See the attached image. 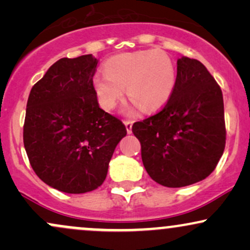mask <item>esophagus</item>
Instances as JSON below:
<instances>
[{
    "mask_svg": "<svg viewBox=\"0 0 250 250\" xmlns=\"http://www.w3.org/2000/svg\"><path fill=\"white\" fill-rule=\"evenodd\" d=\"M125 129H127V133L130 134L131 133V127H133V121H131V120H125Z\"/></svg>",
    "mask_w": 250,
    "mask_h": 250,
    "instance_id": "34e87169",
    "label": "esophagus"
}]
</instances>
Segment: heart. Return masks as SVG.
<instances>
[{
  "label": "heart",
  "mask_w": 250,
  "mask_h": 250,
  "mask_svg": "<svg viewBox=\"0 0 250 250\" xmlns=\"http://www.w3.org/2000/svg\"><path fill=\"white\" fill-rule=\"evenodd\" d=\"M176 65L162 50L119 54L104 63V74H95L93 88L100 105L111 110L125 88L129 100L145 111H155L169 101L176 85Z\"/></svg>",
  "instance_id": "b5f03b06"
}]
</instances>
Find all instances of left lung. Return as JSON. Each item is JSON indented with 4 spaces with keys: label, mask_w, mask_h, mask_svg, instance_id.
Returning <instances> with one entry per match:
<instances>
[{
    "label": "left lung",
    "mask_w": 250,
    "mask_h": 250,
    "mask_svg": "<svg viewBox=\"0 0 250 250\" xmlns=\"http://www.w3.org/2000/svg\"><path fill=\"white\" fill-rule=\"evenodd\" d=\"M131 130L155 182L169 188L199 182L213 173L225 150L222 90L202 63L181 57L169 101Z\"/></svg>",
    "instance_id": "obj_1"
}]
</instances>
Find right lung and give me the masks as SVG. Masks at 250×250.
<instances>
[{"label":"right lung","instance_id":"add662e5","mask_svg":"<svg viewBox=\"0 0 250 250\" xmlns=\"http://www.w3.org/2000/svg\"><path fill=\"white\" fill-rule=\"evenodd\" d=\"M97 60L63 57L31 88L23 143L43 182L69 194L102 185L117 143L127 135L121 120L100 108L93 88Z\"/></svg>","mask_w":250,"mask_h":250}]
</instances>
